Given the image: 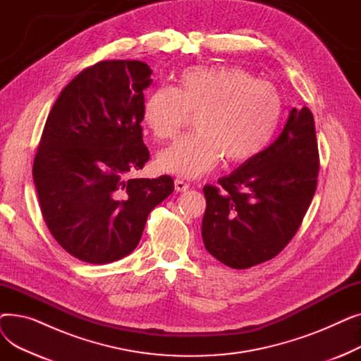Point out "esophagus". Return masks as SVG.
I'll use <instances>...</instances> for the list:
<instances>
[{
  "label": "esophagus",
  "mask_w": 361,
  "mask_h": 361,
  "mask_svg": "<svg viewBox=\"0 0 361 361\" xmlns=\"http://www.w3.org/2000/svg\"><path fill=\"white\" fill-rule=\"evenodd\" d=\"M174 187H176V190L177 192H187L188 190V187H190V185H188L185 181H183V180H180V178H177L176 181H174Z\"/></svg>",
  "instance_id": "esophagus-1"
}]
</instances>
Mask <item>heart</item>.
I'll return each mask as SVG.
<instances>
[{
    "mask_svg": "<svg viewBox=\"0 0 361 361\" xmlns=\"http://www.w3.org/2000/svg\"><path fill=\"white\" fill-rule=\"evenodd\" d=\"M196 116L197 133L161 150V171L184 178H197L224 158L243 165L269 146L283 114L278 89L235 66H197L185 68L177 86L157 87L145 102L142 117L157 140L174 139Z\"/></svg>",
    "mask_w": 361,
    "mask_h": 361,
    "instance_id": "1",
    "label": "heart"
}]
</instances>
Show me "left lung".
<instances>
[{
	"instance_id": "left-lung-1",
	"label": "left lung",
	"mask_w": 361,
	"mask_h": 361,
	"mask_svg": "<svg viewBox=\"0 0 361 361\" xmlns=\"http://www.w3.org/2000/svg\"><path fill=\"white\" fill-rule=\"evenodd\" d=\"M319 150L313 114L293 108L278 139L218 185H204L206 250L233 269L275 257L291 241L316 192Z\"/></svg>"
}]
</instances>
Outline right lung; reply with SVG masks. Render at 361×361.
Listing matches in <instances>:
<instances>
[{"instance_id":"obj_1","label":"right lung","mask_w":361,"mask_h":361,"mask_svg":"<svg viewBox=\"0 0 361 361\" xmlns=\"http://www.w3.org/2000/svg\"><path fill=\"white\" fill-rule=\"evenodd\" d=\"M143 61L85 68L47 118L33 181L49 233L79 260L102 264L137 247L150 211L174 192L169 176L128 178L149 161L143 143Z\"/></svg>"}]
</instances>
